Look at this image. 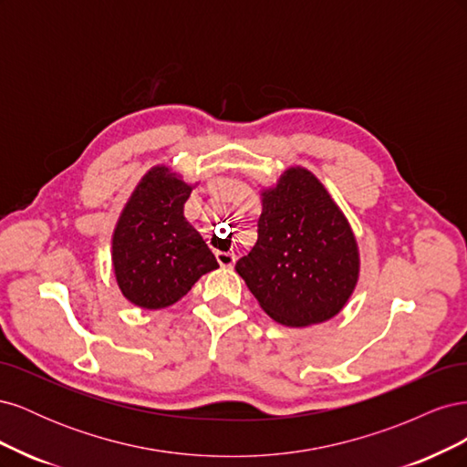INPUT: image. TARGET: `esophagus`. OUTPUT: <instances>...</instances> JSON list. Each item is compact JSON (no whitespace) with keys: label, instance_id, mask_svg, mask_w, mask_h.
I'll return each instance as SVG.
<instances>
[{"label":"esophagus","instance_id":"34e87169","mask_svg":"<svg viewBox=\"0 0 467 467\" xmlns=\"http://www.w3.org/2000/svg\"><path fill=\"white\" fill-rule=\"evenodd\" d=\"M216 259L222 266H228V268L234 266V263H235V255L228 251H216Z\"/></svg>","mask_w":467,"mask_h":467}]
</instances>
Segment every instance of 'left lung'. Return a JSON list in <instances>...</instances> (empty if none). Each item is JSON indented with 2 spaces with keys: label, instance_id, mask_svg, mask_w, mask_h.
Masks as SVG:
<instances>
[{
  "label": "left lung",
  "instance_id": "left-lung-1",
  "mask_svg": "<svg viewBox=\"0 0 467 467\" xmlns=\"http://www.w3.org/2000/svg\"><path fill=\"white\" fill-rule=\"evenodd\" d=\"M257 234L235 271L268 316L307 327L341 312L358 280V247L314 173L290 167L275 189L263 191Z\"/></svg>",
  "mask_w": 467,
  "mask_h": 467
}]
</instances>
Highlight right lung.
<instances>
[{
    "label": "right lung",
    "instance_id": "1",
    "mask_svg": "<svg viewBox=\"0 0 467 467\" xmlns=\"http://www.w3.org/2000/svg\"><path fill=\"white\" fill-rule=\"evenodd\" d=\"M192 187L169 167L150 169L112 234V266L126 300L144 309L179 302L218 268L206 242L182 216Z\"/></svg>",
    "mask_w": 467,
    "mask_h": 467
}]
</instances>
